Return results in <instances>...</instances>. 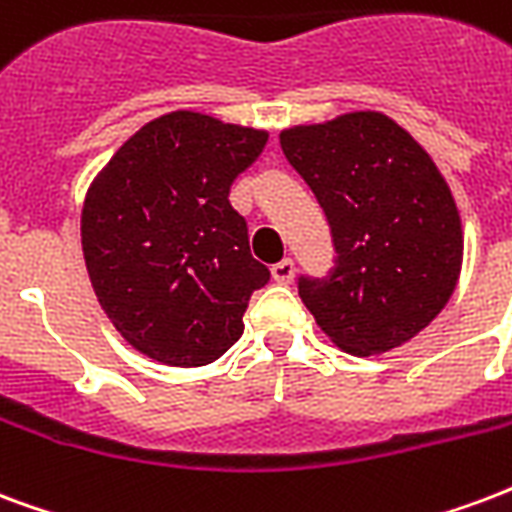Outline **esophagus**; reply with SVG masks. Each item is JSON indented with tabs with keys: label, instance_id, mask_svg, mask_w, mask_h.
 Returning <instances> with one entry per match:
<instances>
[{
	"label": "esophagus",
	"instance_id": "esophagus-1",
	"mask_svg": "<svg viewBox=\"0 0 512 512\" xmlns=\"http://www.w3.org/2000/svg\"><path fill=\"white\" fill-rule=\"evenodd\" d=\"M294 272H297V267H294V261L291 259H283L278 261V264H272V278L278 280V283H291V280H294Z\"/></svg>",
	"mask_w": 512,
	"mask_h": 512
}]
</instances>
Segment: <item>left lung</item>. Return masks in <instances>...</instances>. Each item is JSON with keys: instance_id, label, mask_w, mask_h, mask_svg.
Wrapping results in <instances>:
<instances>
[{"instance_id": "1", "label": "left lung", "mask_w": 512, "mask_h": 512, "mask_svg": "<svg viewBox=\"0 0 512 512\" xmlns=\"http://www.w3.org/2000/svg\"><path fill=\"white\" fill-rule=\"evenodd\" d=\"M324 207L334 267L299 278L318 326L353 356L407 343L451 299L461 221L429 153L383 113H348L280 134Z\"/></svg>"}]
</instances>
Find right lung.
<instances>
[{"instance_id":"obj_1","label":"right lung","mask_w":512,"mask_h":512,"mask_svg":"<svg viewBox=\"0 0 512 512\" xmlns=\"http://www.w3.org/2000/svg\"><path fill=\"white\" fill-rule=\"evenodd\" d=\"M267 132L210 115H161L88 188L80 237L99 305L126 343L169 367H202L242 334L270 270L229 202Z\"/></svg>"}]
</instances>
